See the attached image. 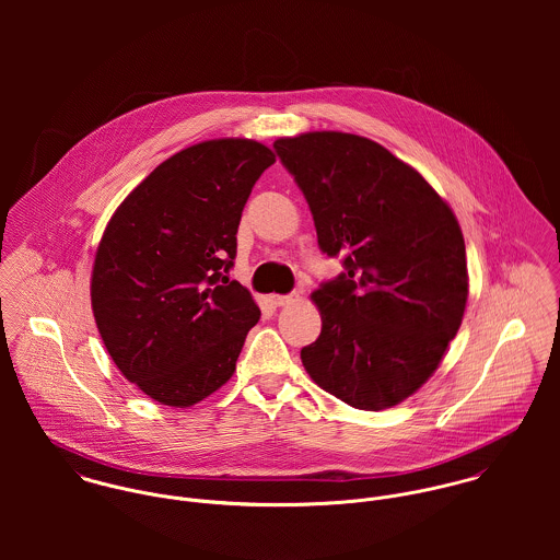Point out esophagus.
I'll use <instances>...</instances> for the list:
<instances>
[{"instance_id":"esophagus-1","label":"esophagus","mask_w":560,"mask_h":560,"mask_svg":"<svg viewBox=\"0 0 560 560\" xmlns=\"http://www.w3.org/2000/svg\"><path fill=\"white\" fill-rule=\"evenodd\" d=\"M271 302L276 306H291L300 302V293H291V295H271Z\"/></svg>"}]
</instances>
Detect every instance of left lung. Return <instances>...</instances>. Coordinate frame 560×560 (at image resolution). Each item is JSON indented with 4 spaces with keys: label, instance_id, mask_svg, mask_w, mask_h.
Instances as JSON below:
<instances>
[{
    "label": "left lung",
    "instance_id": "obj_1",
    "mask_svg": "<svg viewBox=\"0 0 560 560\" xmlns=\"http://www.w3.org/2000/svg\"><path fill=\"white\" fill-rule=\"evenodd\" d=\"M323 254L345 271L313 293L319 338L308 375L355 409L411 397L440 366L468 302L466 243L438 191L382 144L340 131L280 138Z\"/></svg>",
    "mask_w": 560,
    "mask_h": 560
}]
</instances>
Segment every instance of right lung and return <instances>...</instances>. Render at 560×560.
<instances>
[{
	"label": "right lung",
	"instance_id": "1",
	"mask_svg": "<svg viewBox=\"0 0 560 560\" xmlns=\"http://www.w3.org/2000/svg\"><path fill=\"white\" fill-rule=\"evenodd\" d=\"M273 161L245 138L194 144L160 163L101 237L90 282L98 334L120 373L161 405L189 407L222 388L260 319L229 271L243 207Z\"/></svg>",
	"mask_w": 560,
	"mask_h": 560
}]
</instances>
